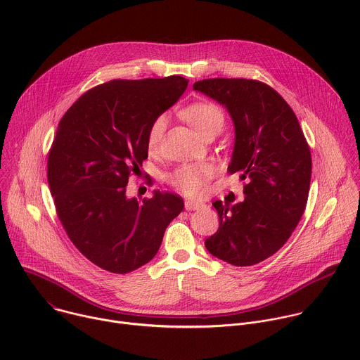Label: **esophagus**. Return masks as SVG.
<instances>
[{
  "label": "esophagus",
  "mask_w": 360,
  "mask_h": 360,
  "mask_svg": "<svg viewBox=\"0 0 360 360\" xmlns=\"http://www.w3.org/2000/svg\"><path fill=\"white\" fill-rule=\"evenodd\" d=\"M203 207H205V203H202V202H195V200H189V199L185 200V210L186 211H198Z\"/></svg>",
  "instance_id": "34e87169"
}]
</instances>
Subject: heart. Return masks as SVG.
I'll return each mask as SVG.
<instances>
[{"label":"heart","instance_id":"b5f03b06","mask_svg":"<svg viewBox=\"0 0 360 360\" xmlns=\"http://www.w3.org/2000/svg\"><path fill=\"white\" fill-rule=\"evenodd\" d=\"M184 120L191 124L203 138L211 132H219L225 124V115L222 110L215 105L214 102L198 101L182 110ZM167 125L165 115H160L149 127L148 131V146L149 149H155L164 135ZM214 175L212 165L207 162L199 164H185L174 169L168 175V182L181 193L191 198H199L207 192L208 181Z\"/></svg>","mask_w":360,"mask_h":360}]
</instances>
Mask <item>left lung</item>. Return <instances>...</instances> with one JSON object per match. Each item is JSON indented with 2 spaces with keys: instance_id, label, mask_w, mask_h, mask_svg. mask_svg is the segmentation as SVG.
<instances>
[{
  "instance_id": "left-lung-1",
  "label": "left lung",
  "mask_w": 360,
  "mask_h": 360,
  "mask_svg": "<svg viewBox=\"0 0 360 360\" xmlns=\"http://www.w3.org/2000/svg\"><path fill=\"white\" fill-rule=\"evenodd\" d=\"M193 89L222 104L235 125L229 174L245 181V199L215 200L217 233L205 246L233 266H250L278 252L299 224L312 175L311 149L288 102L269 85L245 78H211Z\"/></svg>"
}]
</instances>
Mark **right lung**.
Segmentation results:
<instances>
[{"mask_svg": "<svg viewBox=\"0 0 360 360\" xmlns=\"http://www.w3.org/2000/svg\"><path fill=\"white\" fill-rule=\"evenodd\" d=\"M188 82L179 75L112 79L86 91L60 121L46 162L57 215L75 248L108 272L148 264L184 210L171 192L129 199L127 184L148 158L150 124Z\"/></svg>", "mask_w": 360, "mask_h": 360, "instance_id": "1", "label": "right lung"}]
</instances>
